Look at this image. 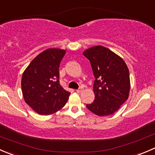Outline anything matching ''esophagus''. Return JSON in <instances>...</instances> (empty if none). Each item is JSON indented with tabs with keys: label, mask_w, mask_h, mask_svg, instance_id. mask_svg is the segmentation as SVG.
<instances>
[{
	"label": "esophagus",
	"mask_w": 155,
	"mask_h": 155,
	"mask_svg": "<svg viewBox=\"0 0 155 155\" xmlns=\"http://www.w3.org/2000/svg\"><path fill=\"white\" fill-rule=\"evenodd\" d=\"M82 89H83V88H82V87H79V89H77V90H76V92H77V93H80V92L82 91Z\"/></svg>",
	"instance_id": "obj_1"
}]
</instances>
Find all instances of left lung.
Here are the masks:
<instances>
[{
  "mask_svg": "<svg viewBox=\"0 0 155 155\" xmlns=\"http://www.w3.org/2000/svg\"><path fill=\"white\" fill-rule=\"evenodd\" d=\"M90 61L95 78L94 101L86 107L99 116L113 114L127 100L130 74L121 57L104 46H94L83 52Z\"/></svg>",
  "mask_w": 155,
  "mask_h": 155,
  "instance_id": "1",
  "label": "left lung"
}]
</instances>
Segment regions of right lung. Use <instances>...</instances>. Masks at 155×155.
I'll use <instances>...</instances> for the list:
<instances>
[{"label": "right lung", "instance_id": "obj_1", "mask_svg": "<svg viewBox=\"0 0 155 155\" xmlns=\"http://www.w3.org/2000/svg\"><path fill=\"white\" fill-rule=\"evenodd\" d=\"M65 50L48 48L39 54L25 70L21 91L25 102L40 115H51L66 104L70 93L59 82V66Z\"/></svg>", "mask_w": 155, "mask_h": 155}]
</instances>
